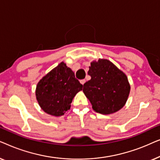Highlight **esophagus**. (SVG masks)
I'll list each match as a JSON object with an SVG mask.
<instances>
[{
    "instance_id": "34e87169",
    "label": "esophagus",
    "mask_w": 160,
    "mask_h": 160,
    "mask_svg": "<svg viewBox=\"0 0 160 160\" xmlns=\"http://www.w3.org/2000/svg\"><path fill=\"white\" fill-rule=\"evenodd\" d=\"M85 82H86V80H85V79L80 80V83H81V84H83V85H84V84Z\"/></svg>"
}]
</instances>
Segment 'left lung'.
Wrapping results in <instances>:
<instances>
[{"label":"left lung","mask_w":160,"mask_h":160,"mask_svg":"<svg viewBox=\"0 0 160 160\" xmlns=\"http://www.w3.org/2000/svg\"><path fill=\"white\" fill-rule=\"evenodd\" d=\"M89 68L91 79L84 84L83 92L93 110L111 114L123 108L130 92L126 74L106 59L92 61Z\"/></svg>","instance_id":"1"}]
</instances>
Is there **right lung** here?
<instances>
[{"label":"right lung","mask_w":160,"mask_h":160,"mask_svg":"<svg viewBox=\"0 0 160 160\" xmlns=\"http://www.w3.org/2000/svg\"><path fill=\"white\" fill-rule=\"evenodd\" d=\"M82 87L73 71L62 62L37 84L36 100L44 112L60 117L69 110L73 98Z\"/></svg>","instance_id":"add662e5"}]
</instances>
